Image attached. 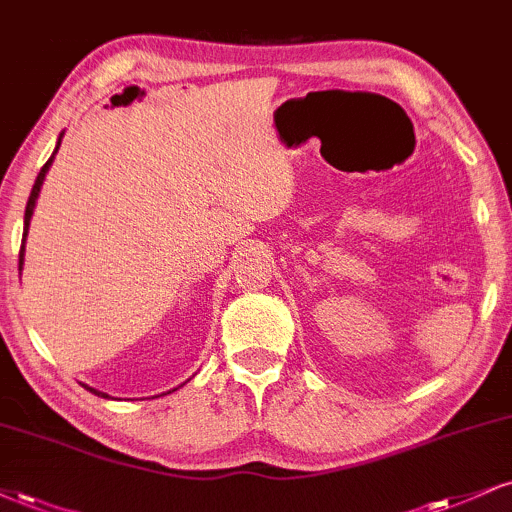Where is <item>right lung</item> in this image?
<instances>
[{"label":"right lung","instance_id":"1","mask_svg":"<svg viewBox=\"0 0 512 512\" xmlns=\"http://www.w3.org/2000/svg\"><path fill=\"white\" fill-rule=\"evenodd\" d=\"M59 144H61V137H59ZM59 144H56L54 154H56V151H59ZM54 154H52V159H49V161L44 163V166H42L40 175H37V180H35V185H33V192H30V197H28V206H25V218H23V246H21V254H18V270H23L25 235H28V227H30V218H33V208H35V201H37V197H40V187H42V182H44V175H47L49 166H52V161H54ZM87 389H90L92 394H97V396H104V399H109V394H104V391H97V389H92V387H87ZM173 391H175V389H173Z\"/></svg>","mask_w":512,"mask_h":512}]
</instances>
